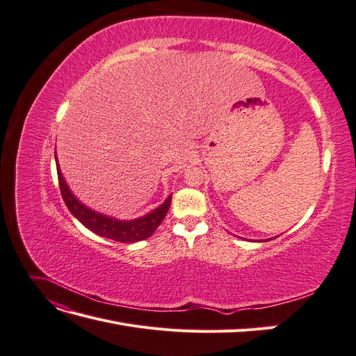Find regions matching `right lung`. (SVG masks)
Here are the masks:
<instances>
[{
	"label": "right lung",
	"instance_id": "right-lung-1",
	"mask_svg": "<svg viewBox=\"0 0 356 356\" xmlns=\"http://www.w3.org/2000/svg\"><path fill=\"white\" fill-rule=\"evenodd\" d=\"M56 168H58V179H59L62 197L68 207L70 212L84 225V227H88L96 234L104 236L106 239H113L115 242L134 243V242H139L149 238V236L156 232L160 222L163 221V218L168 213V209L170 207L172 195L161 203L159 208H156L153 212L144 215L141 218L131 220V221H120L111 217H106V215L95 212L88 207H84V204L72 195L71 190L67 186L65 179H63L60 174L58 159H56Z\"/></svg>",
	"mask_w": 356,
	"mask_h": 356
}]
</instances>
